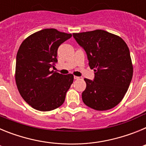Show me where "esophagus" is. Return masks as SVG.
Masks as SVG:
<instances>
[{"label": "esophagus", "mask_w": 146, "mask_h": 146, "mask_svg": "<svg viewBox=\"0 0 146 146\" xmlns=\"http://www.w3.org/2000/svg\"><path fill=\"white\" fill-rule=\"evenodd\" d=\"M74 80H79V79H82L80 77H77V76H74Z\"/></svg>", "instance_id": "1"}]
</instances>
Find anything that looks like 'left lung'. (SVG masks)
I'll list each match as a JSON object with an SVG mask.
<instances>
[{
	"instance_id": "obj_1",
	"label": "left lung",
	"mask_w": 146,
	"mask_h": 146,
	"mask_svg": "<svg viewBox=\"0 0 146 146\" xmlns=\"http://www.w3.org/2000/svg\"><path fill=\"white\" fill-rule=\"evenodd\" d=\"M84 49L94 80L86 79L82 101L96 110H108L124 97L133 75L129 47L121 37L103 30L73 33Z\"/></svg>"
}]
</instances>
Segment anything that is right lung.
<instances>
[{
    "instance_id": "1",
    "label": "right lung",
    "mask_w": 146,
    "mask_h": 146,
    "mask_svg": "<svg viewBox=\"0 0 146 146\" xmlns=\"http://www.w3.org/2000/svg\"><path fill=\"white\" fill-rule=\"evenodd\" d=\"M71 37V33L46 28L27 37L18 50L15 69L17 87L23 99L37 110L50 111L65 101L74 76L50 69L58 62L59 46Z\"/></svg>"
}]
</instances>
